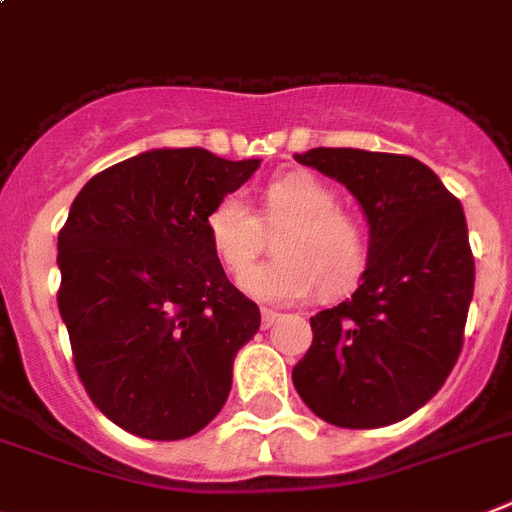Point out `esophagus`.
Returning a JSON list of instances; mask_svg holds the SVG:
<instances>
[{"mask_svg": "<svg viewBox=\"0 0 512 512\" xmlns=\"http://www.w3.org/2000/svg\"><path fill=\"white\" fill-rule=\"evenodd\" d=\"M277 318H279L277 310H269V308L261 310V326H264V329L274 326V323H277Z\"/></svg>", "mask_w": 512, "mask_h": 512, "instance_id": "obj_1", "label": "esophagus"}]
</instances>
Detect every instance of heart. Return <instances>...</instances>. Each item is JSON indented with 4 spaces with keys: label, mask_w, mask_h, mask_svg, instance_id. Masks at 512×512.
Returning <instances> with one entry per match:
<instances>
[{
    "label": "heart",
    "mask_w": 512,
    "mask_h": 512,
    "mask_svg": "<svg viewBox=\"0 0 512 512\" xmlns=\"http://www.w3.org/2000/svg\"><path fill=\"white\" fill-rule=\"evenodd\" d=\"M261 220L240 194H225L207 214V238L227 272L247 271L265 245L263 227L279 229V260L248 271L240 287L261 303L290 305L310 298L321 285L336 295L365 272L368 238L352 214L339 209V194L308 173L272 181L261 196Z\"/></svg>",
    "instance_id": "b5f03b06"
}]
</instances>
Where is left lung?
Segmentation results:
<instances>
[{
  "instance_id": "1",
  "label": "left lung",
  "mask_w": 512,
  "mask_h": 512,
  "mask_svg": "<svg viewBox=\"0 0 512 512\" xmlns=\"http://www.w3.org/2000/svg\"><path fill=\"white\" fill-rule=\"evenodd\" d=\"M295 160L355 194L370 246L355 295L310 318L292 383L329 425H393L440 391L464 347L474 295L464 207L409 155L316 147Z\"/></svg>"
}]
</instances>
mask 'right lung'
I'll return each instance as SVG.
<instances>
[{
  "label": "right lung",
  "instance_id": "obj_1",
  "mask_svg": "<svg viewBox=\"0 0 512 512\" xmlns=\"http://www.w3.org/2000/svg\"><path fill=\"white\" fill-rule=\"evenodd\" d=\"M259 163L150 150L90 178L72 202L59 233L61 321L87 396L137 438L207 427L238 349L259 331V305L225 277L204 225Z\"/></svg>",
  "mask_w": 512,
  "mask_h": 512
}]
</instances>
